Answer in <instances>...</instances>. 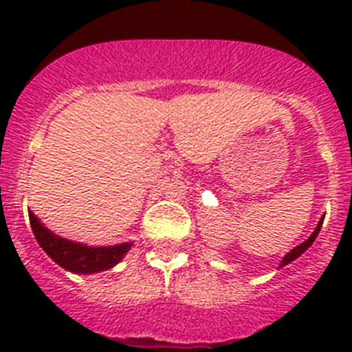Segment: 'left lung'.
<instances>
[{
  "label": "left lung",
  "mask_w": 352,
  "mask_h": 352,
  "mask_svg": "<svg viewBox=\"0 0 352 352\" xmlns=\"http://www.w3.org/2000/svg\"><path fill=\"white\" fill-rule=\"evenodd\" d=\"M322 220H324V219H321V222L317 223V227H316V231H314V232H312V236H310V238H309V239H307V241H303V243H301V245H298V247H294V248H292V250H291V252H289L287 256H285V257H284V261H282V266H285V264H289V263H291V261H294V259H296V257H300V256H301V254H303V252H305V250H307V248H309V247H310V245H312V243H314V239H316V238H317V234H319V231H321Z\"/></svg>",
  "instance_id": "left-lung-1"
}]
</instances>
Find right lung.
<instances>
[{"mask_svg":"<svg viewBox=\"0 0 352 352\" xmlns=\"http://www.w3.org/2000/svg\"><path fill=\"white\" fill-rule=\"evenodd\" d=\"M30 223L31 231L45 254L56 264H60L61 268L74 273H96L113 268L132 247L130 243H121L118 247H86V245L74 243L45 229L31 211Z\"/></svg>","mask_w":352,"mask_h":352,"instance_id":"obj_1","label":"right lung"}]
</instances>
